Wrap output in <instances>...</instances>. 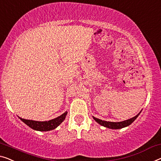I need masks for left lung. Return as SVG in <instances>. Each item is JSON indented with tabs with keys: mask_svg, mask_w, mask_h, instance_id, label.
<instances>
[{
	"mask_svg": "<svg viewBox=\"0 0 161 161\" xmlns=\"http://www.w3.org/2000/svg\"><path fill=\"white\" fill-rule=\"evenodd\" d=\"M141 111L137 115H136L135 116H134L133 118H131L129 119L125 120V121H119V122H111V121H103V120L95 118L94 116H92V118L96 122H97V123H98L100 125H101L103 126L106 127V128H108V129H122V128H124V127L128 126L130 125V124H132L134 121V120L137 118L139 115L140 114Z\"/></svg>",
	"mask_w": 161,
	"mask_h": 161,
	"instance_id": "8db88e82",
	"label": "left lung"
}]
</instances>
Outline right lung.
I'll list each match as a JSON object with an SVG mask.
<instances>
[{"instance_id": "1", "label": "right lung", "mask_w": 161, "mask_h": 161, "mask_svg": "<svg viewBox=\"0 0 161 161\" xmlns=\"http://www.w3.org/2000/svg\"><path fill=\"white\" fill-rule=\"evenodd\" d=\"M66 115L67 111L64 112L63 114H61V116H59L56 119L45 121H33V120L21 119V117H19V118L25 124H27L28 126H30L31 129H34V130L40 131H48L57 128L65 120Z\"/></svg>"}]
</instances>
